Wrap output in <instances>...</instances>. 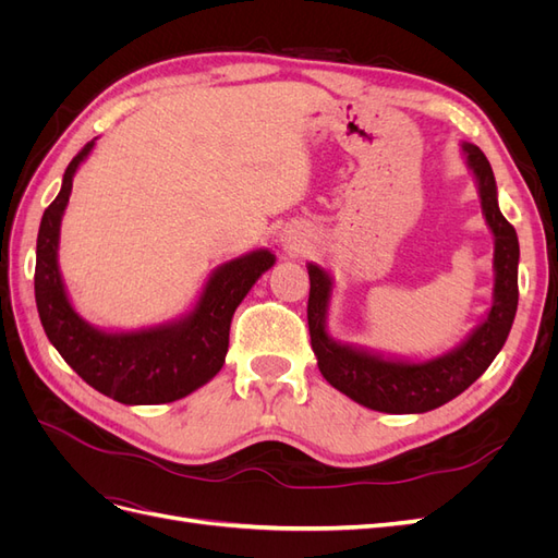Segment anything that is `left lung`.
<instances>
[{
  "mask_svg": "<svg viewBox=\"0 0 558 558\" xmlns=\"http://www.w3.org/2000/svg\"><path fill=\"white\" fill-rule=\"evenodd\" d=\"M461 156L475 179L482 216L494 238V289L492 305L463 340L430 359H410L359 344L335 340L328 314L335 279L326 267L307 263L310 272V337L320 375L337 391L386 414H424L461 396L494 363L514 324L519 289V240L498 207V189L492 165L482 150L461 142Z\"/></svg>",
  "mask_w": 558,
  "mask_h": 558,
  "instance_id": "left-lung-1",
  "label": "left lung"
}]
</instances>
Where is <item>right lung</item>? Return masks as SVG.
<instances>
[{"label":"right lung","instance_id":"1","mask_svg":"<svg viewBox=\"0 0 558 558\" xmlns=\"http://www.w3.org/2000/svg\"><path fill=\"white\" fill-rule=\"evenodd\" d=\"M95 142L83 146L62 177L58 197L44 211L37 238L35 298L41 326L64 363L123 404H162L191 396L211 381L226 363L232 314L277 256L253 248L218 265L193 305L165 324L111 330L93 326L72 305L60 272V226L70 205L72 183Z\"/></svg>","mask_w":558,"mask_h":558}]
</instances>
